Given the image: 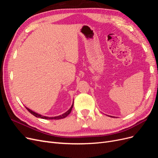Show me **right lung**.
<instances>
[{"mask_svg":"<svg viewBox=\"0 0 158 158\" xmlns=\"http://www.w3.org/2000/svg\"><path fill=\"white\" fill-rule=\"evenodd\" d=\"M73 104L72 105L71 107L70 108L69 110H68L67 111H66L65 113L61 114V115H59V116H57V117H45V116H42L41 115V114H38V113H36L35 112H33V111H31V110H30V109H28L27 107H26L27 109V110L28 111H29L31 114H32L33 115H34L35 117H39V118H44V119H49V120H51V119H55V120H57V119H60V118H65L66 117H67L69 114L70 113L71 111H72V109H73Z\"/></svg>","mask_w":158,"mask_h":158,"instance_id":"add662e5","label":"right lung"}]
</instances>
